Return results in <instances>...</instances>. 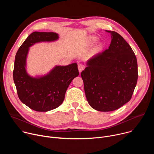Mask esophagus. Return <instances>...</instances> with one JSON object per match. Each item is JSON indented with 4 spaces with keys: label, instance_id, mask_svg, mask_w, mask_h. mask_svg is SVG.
I'll list each match as a JSON object with an SVG mask.
<instances>
[{
    "label": "esophagus",
    "instance_id": "esophagus-1",
    "mask_svg": "<svg viewBox=\"0 0 154 154\" xmlns=\"http://www.w3.org/2000/svg\"><path fill=\"white\" fill-rule=\"evenodd\" d=\"M78 69H79V72L80 73L84 69V66L82 64H78Z\"/></svg>",
    "mask_w": 154,
    "mask_h": 154
}]
</instances>
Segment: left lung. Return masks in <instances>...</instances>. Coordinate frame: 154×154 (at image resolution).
<instances>
[{"mask_svg": "<svg viewBox=\"0 0 154 154\" xmlns=\"http://www.w3.org/2000/svg\"><path fill=\"white\" fill-rule=\"evenodd\" d=\"M108 49L88 60L81 73L86 99L100 112L119 108L131 98L138 80L137 57L122 36L114 31Z\"/></svg>", "mask_w": 154, "mask_h": 154, "instance_id": "obj_1", "label": "left lung"}]
</instances>
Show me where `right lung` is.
Instances as JSON below:
<instances>
[{"label": "right lung", "mask_w": 154, "mask_h": 154, "mask_svg": "<svg viewBox=\"0 0 154 154\" xmlns=\"http://www.w3.org/2000/svg\"><path fill=\"white\" fill-rule=\"evenodd\" d=\"M58 35L54 32H34L18 49L13 72L20 101L36 112H48L58 107L72 80L79 74L77 63L57 66L48 74L32 77L26 71V59L29 48L39 42L54 41Z\"/></svg>", "instance_id": "obj_1"}]
</instances>
